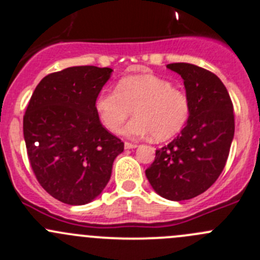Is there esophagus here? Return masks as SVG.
<instances>
[{"label": "esophagus", "instance_id": "34e87169", "mask_svg": "<svg viewBox=\"0 0 260 260\" xmlns=\"http://www.w3.org/2000/svg\"><path fill=\"white\" fill-rule=\"evenodd\" d=\"M138 144H135V143H128V142H125V149H134V148H137Z\"/></svg>", "mask_w": 260, "mask_h": 260}]
</instances>
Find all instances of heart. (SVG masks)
Returning <instances> with one entry per match:
<instances>
[{"label": "heart", "mask_w": 260, "mask_h": 260, "mask_svg": "<svg viewBox=\"0 0 260 260\" xmlns=\"http://www.w3.org/2000/svg\"><path fill=\"white\" fill-rule=\"evenodd\" d=\"M95 111L108 132L117 133L133 108L137 117L123 128L130 138L154 135L166 140L176 135L189 120L187 95L171 81L152 74L120 79L116 89H105L97 95Z\"/></svg>", "instance_id": "b5f03b06"}]
</instances>
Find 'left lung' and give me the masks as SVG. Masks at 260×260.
<instances>
[{"label":"left lung","mask_w":260,"mask_h":260,"mask_svg":"<svg viewBox=\"0 0 260 260\" xmlns=\"http://www.w3.org/2000/svg\"><path fill=\"white\" fill-rule=\"evenodd\" d=\"M167 69L184 80L189 120L170 144L155 150L145 176L158 195L181 202L209 189L223 171L234 139V106L226 86L211 71L185 62Z\"/></svg>","instance_id":"8db88e82"}]
</instances>
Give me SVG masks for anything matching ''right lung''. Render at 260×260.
<instances>
[{
    "instance_id": "add662e5",
    "label": "right lung",
    "mask_w": 260,
    "mask_h": 260,
    "mask_svg": "<svg viewBox=\"0 0 260 260\" xmlns=\"http://www.w3.org/2000/svg\"><path fill=\"white\" fill-rule=\"evenodd\" d=\"M110 68L74 66L44 76L23 121L29 162L41 186L54 199L83 206L94 200L112 174L123 143L108 133L95 98Z\"/></svg>"
}]
</instances>
